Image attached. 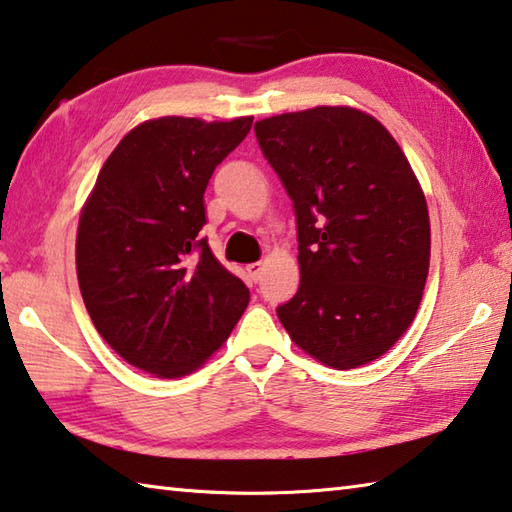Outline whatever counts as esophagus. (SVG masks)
Returning a JSON list of instances; mask_svg holds the SVG:
<instances>
[{
	"label": "esophagus",
	"instance_id": "obj_1",
	"mask_svg": "<svg viewBox=\"0 0 512 512\" xmlns=\"http://www.w3.org/2000/svg\"><path fill=\"white\" fill-rule=\"evenodd\" d=\"M246 271H248V277H250V280H253V282H257L259 280V277H262V271H264V266L262 264H248L246 266Z\"/></svg>",
	"mask_w": 512,
	"mask_h": 512
}]
</instances>
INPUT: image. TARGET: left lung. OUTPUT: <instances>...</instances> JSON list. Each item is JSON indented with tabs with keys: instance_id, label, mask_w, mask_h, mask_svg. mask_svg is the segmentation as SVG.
I'll use <instances>...</instances> for the list:
<instances>
[{
	"instance_id": "obj_1",
	"label": "left lung",
	"mask_w": 512,
	"mask_h": 512,
	"mask_svg": "<svg viewBox=\"0 0 512 512\" xmlns=\"http://www.w3.org/2000/svg\"><path fill=\"white\" fill-rule=\"evenodd\" d=\"M255 135L298 223L300 287L277 318L329 368L379 359L413 323L429 273V212L409 160L348 106L284 112Z\"/></svg>"
}]
</instances>
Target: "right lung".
Instances as JSON below:
<instances>
[{"mask_svg": "<svg viewBox=\"0 0 512 512\" xmlns=\"http://www.w3.org/2000/svg\"><path fill=\"white\" fill-rule=\"evenodd\" d=\"M253 117H160L103 164L76 235V273L97 332L131 366L183 377L228 339L250 291L198 237L214 169Z\"/></svg>", "mask_w": 512, "mask_h": 512, "instance_id": "add662e5", "label": "right lung"}]
</instances>
